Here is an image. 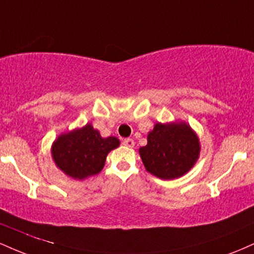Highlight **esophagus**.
Wrapping results in <instances>:
<instances>
[{"instance_id": "obj_1", "label": "esophagus", "mask_w": 254, "mask_h": 254, "mask_svg": "<svg viewBox=\"0 0 254 254\" xmlns=\"http://www.w3.org/2000/svg\"><path fill=\"white\" fill-rule=\"evenodd\" d=\"M123 144L127 148H133L135 147V141L132 138H125L123 139Z\"/></svg>"}]
</instances>
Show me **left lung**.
<instances>
[{"label": "left lung", "mask_w": 254, "mask_h": 254, "mask_svg": "<svg viewBox=\"0 0 254 254\" xmlns=\"http://www.w3.org/2000/svg\"><path fill=\"white\" fill-rule=\"evenodd\" d=\"M147 141V145L138 149L139 156L147 172L160 179L183 177L199 157V137L184 121L156 123Z\"/></svg>", "instance_id": "obj_1"}]
</instances>
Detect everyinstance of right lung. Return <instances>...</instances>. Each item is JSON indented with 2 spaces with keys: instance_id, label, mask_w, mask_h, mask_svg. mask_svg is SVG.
<instances>
[{
  "instance_id": "right-lung-1",
  "label": "right lung",
  "mask_w": 254,
  "mask_h": 254,
  "mask_svg": "<svg viewBox=\"0 0 254 254\" xmlns=\"http://www.w3.org/2000/svg\"><path fill=\"white\" fill-rule=\"evenodd\" d=\"M115 136L101 137L88 123L61 133L51 145V156L58 170L75 180H84L100 173L111 150L119 147Z\"/></svg>"
}]
</instances>
